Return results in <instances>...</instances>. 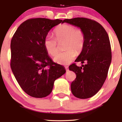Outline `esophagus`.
Segmentation results:
<instances>
[{
	"mask_svg": "<svg viewBox=\"0 0 122 122\" xmlns=\"http://www.w3.org/2000/svg\"><path fill=\"white\" fill-rule=\"evenodd\" d=\"M65 68H66V71H69V69H68V66H66V67H65Z\"/></svg>",
	"mask_w": 122,
	"mask_h": 122,
	"instance_id": "obj_1",
	"label": "esophagus"
}]
</instances>
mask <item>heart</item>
I'll list each match as a JSON object with an SVG mask.
<instances>
[{
  "instance_id": "heart-1",
  "label": "heart",
  "mask_w": 122,
  "mask_h": 122,
  "mask_svg": "<svg viewBox=\"0 0 122 122\" xmlns=\"http://www.w3.org/2000/svg\"><path fill=\"white\" fill-rule=\"evenodd\" d=\"M56 39L48 35L45 37L43 44L45 49L51 56H54L58 51V43L65 41L63 52L55 56L54 61L61 64L71 63L76 56V53H81L84 48L86 37L83 31L80 28H76L71 24H61L55 29Z\"/></svg>"
}]
</instances>
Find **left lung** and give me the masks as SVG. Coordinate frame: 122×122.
Masks as SVG:
<instances>
[{
  "mask_svg": "<svg viewBox=\"0 0 122 122\" xmlns=\"http://www.w3.org/2000/svg\"><path fill=\"white\" fill-rule=\"evenodd\" d=\"M64 23L81 28L86 37L84 48L75 61L86 64L78 66L73 63L69 67L76 74L71 92L80 99L91 98L101 89L107 76L112 61L109 36L102 25L93 20L75 18L64 19Z\"/></svg>",
  "mask_w": 122,
  "mask_h": 122,
  "instance_id": "left-lung-1",
  "label": "left lung"
}]
</instances>
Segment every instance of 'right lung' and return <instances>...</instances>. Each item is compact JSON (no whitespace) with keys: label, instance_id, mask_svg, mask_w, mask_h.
<instances>
[{"label":"right lung","instance_id":"1","mask_svg":"<svg viewBox=\"0 0 122 122\" xmlns=\"http://www.w3.org/2000/svg\"><path fill=\"white\" fill-rule=\"evenodd\" d=\"M61 21L28 19L20 25L11 39V69L21 89L33 97L51 94L54 81L66 73L62 66L52 61L43 44L50 30Z\"/></svg>","mask_w":122,"mask_h":122}]
</instances>
